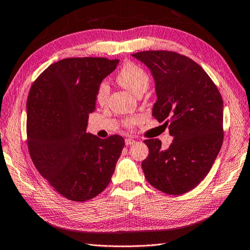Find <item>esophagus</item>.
Returning a JSON list of instances; mask_svg holds the SVG:
<instances>
[{
	"label": "esophagus",
	"mask_w": 250,
	"mask_h": 250,
	"mask_svg": "<svg viewBox=\"0 0 250 250\" xmlns=\"http://www.w3.org/2000/svg\"><path fill=\"white\" fill-rule=\"evenodd\" d=\"M125 146H131V145H133V143H135V140H133V139H130V138H128V139H125Z\"/></svg>",
	"instance_id": "1"
}]
</instances>
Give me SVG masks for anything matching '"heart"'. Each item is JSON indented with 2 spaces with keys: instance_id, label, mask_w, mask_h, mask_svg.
<instances>
[{
  "instance_id": "heart-1",
  "label": "heart",
  "mask_w": 250,
  "mask_h": 250,
  "mask_svg": "<svg viewBox=\"0 0 250 250\" xmlns=\"http://www.w3.org/2000/svg\"><path fill=\"white\" fill-rule=\"evenodd\" d=\"M117 82L122 87L132 92L135 96H140L145 92L150 84V77L146 71L141 68L140 66L133 62H126L117 74ZM110 88L109 84L103 82L99 83L96 91V101L100 105L105 104L109 97ZM138 122V118H126L125 120V125L130 126L134 125Z\"/></svg>"
}]
</instances>
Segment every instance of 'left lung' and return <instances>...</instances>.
Segmentation results:
<instances>
[{
  "label": "left lung",
  "mask_w": 250,
  "mask_h": 250,
  "mask_svg": "<svg viewBox=\"0 0 250 250\" xmlns=\"http://www.w3.org/2000/svg\"><path fill=\"white\" fill-rule=\"evenodd\" d=\"M132 56L151 70L158 97L152 116L164 121L173 137L167 150L159 139L145 141L149 155L143 173L159 191L181 195L201 183L221 150L222 96L206 71L184 55L146 50Z\"/></svg>",
  "instance_id": "8db88e82"
}]
</instances>
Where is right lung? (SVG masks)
<instances>
[{
    "label": "right lung",
    "instance_id": "right-lung-1",
    "mask_svg": "<svg viewBox=\"0 0 250 250\" xmlns=\"http://www.w3.org/2000/svg\"><path fill=\"white\" fill-rule=\"evenodd\" d=\"M118 59L65 58L47 67L27 97V146L40 174L75 202L96 197L109 185L125 146L121 135L87 133L99 83Z\"/></svg>",
    "mask_w": 250,
    "mask_h": 250
}]
</instances>
